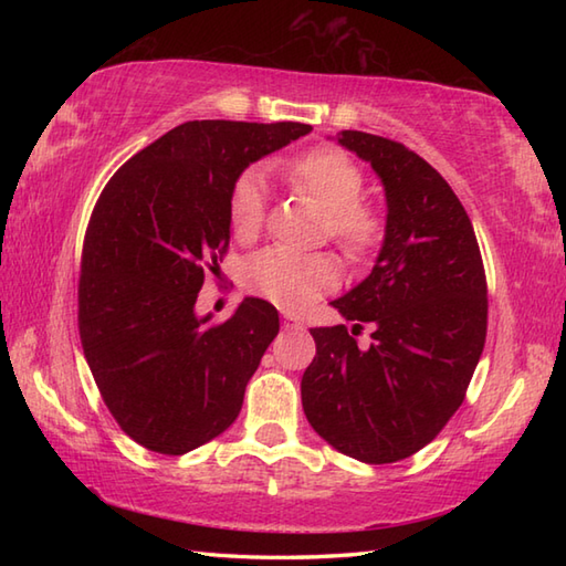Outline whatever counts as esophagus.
Instances as JSON below:
<instances>
[{"label": "esophagus", "mask_w": 566, "mask_h": 566, "mask_svg": "<svg viewBox=\"0 0 566 566\" xmlns=\"http://www.w3.org/2000/svg\"><path fill=\"white\" fill-rule=\"evenodd\" d=\"M282 318H284V326L286 328H304V323H302V318H298L296 314H292V311H282Z\"/></svg>", "instance_id": "esophagus-1"}]
</instances>
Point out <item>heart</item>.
Returning a JSON list of instances; mask_svg holds the SVG:
<instances>
[{"label": "heart", "instance_id": "1", "mask_svg": "<svg viewBox=\"0 0 566 566\" xmlns=\"http://www.w3.org/2000/svg\"><path fill=\"white\" fill-rule=\"evenodd\" d=\"M282 175L296 191L316 201L328 238L350 258H363L381 240V216L359 201L365 175L338 148L321 146L284 163ZM264 221V185L255 170L240 175L228 197V223L238 240L255 238ZM243 284L252 294L284 308H304L340 284V264L328 252H294L268 248L243 268Z\"/></svg>", "mask_w": 566, "mask_h": 566}]
</instances>
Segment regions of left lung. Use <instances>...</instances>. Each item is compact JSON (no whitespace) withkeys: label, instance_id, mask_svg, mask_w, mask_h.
Masks as SVG:
<instances>
[{"label":"left lung","instance_id":"8db88e82","mask_svg":"<svg viewBox=\"0 0 566 566\" xmlns=\"http://www.w3.org/2000/svg\"><path fill=\"white\" fill-rule=\"evenodd\" d=\"M335 138L381 179L387 228L371 272L331 302L353 331L311 328L302 403L335 450L389 464L426 448L462 406L486 340V274L472 221L436 167L363 130ZM365 322L373 343L357 348Z\"/></svg>","mask_w":566,"mask_h":566}]
</instances>
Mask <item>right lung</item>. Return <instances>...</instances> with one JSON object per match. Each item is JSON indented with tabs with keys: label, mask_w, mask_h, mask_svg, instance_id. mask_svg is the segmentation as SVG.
Instances as JSON below:
<instances>
[{
	"label": "right lung",
	"mask_w": 566,
	"mask_h": 566,
	"mask_svg": "<svg viewBox=\"0 0 566 566\" xmlns=\"http://www.w3.org/2000/svg\"><path fill=\"white\" fill-rule=\"evenodd\" d=\"M306 134L294 122H187L104 187L82 248L80 338L106 408L143 448L185 454L238 418L280 316L243 298L211 323L195 304L231 240L233 182Z\"/></svg>",
	"instance_id": "right-lung-1"
}]
</instances>
